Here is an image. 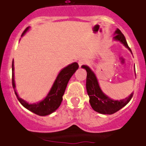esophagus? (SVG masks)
Returning <instances> with one entry per match:
<instances>
[{
    "mask_svg": "<svg viewBox=\"0 0 146 146\" xmlns=\"http://www.w3.org/2000/svg\"><path fill=\"white\" fill-rule=\"evenodd\" d=\"M86 63H87V61L84 59H81L78 60V65H79V67H82L83 64H85Z\"/></svg>",
    "mask_w": 146,
    "mask_h": 146,
    "instance_id": "1",
    "label": "esophagus"
}]
</instances>
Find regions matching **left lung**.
Listing matches in <instances>:
<instances>
[{
    "label": "left lung",
    "mask_w": 146,
    "mask_h": 146,
    "mask_svg": "<svg viewBox=\"0 0 146 146\" xmlns=\"http://www.w3.org/2000/svg\"><path fill=\"white\" fill-rule=\"evenodd\" d=\"M113 40L122 43L132 54L131 49L129 48L128 45L126 38L118 29H116L114 33ZM82 68L85 69L87 71L86 88H87V94L90 97V103L92 108L100 114H103V115H111L126 106L131 99L134 94L133 92H131V94H130V96L126 98L125 99H111V98L106 96L102 91L98 84L97 77L94 72L91 70V68L87 65H82Z\"/></svg>",
    "instance_id": "1"
}]
</instances>
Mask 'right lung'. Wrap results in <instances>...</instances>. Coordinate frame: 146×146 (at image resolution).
Segmentation results:
<instances>
[{"mask_svg":"<svg viewBox=\"0 0 146 146\" xmlns=\"http://www.w3.org/2000/svg\"><path fill=\"white\" fill-rule=\"evenodd\" d=\"M30 29V27H27L23 33V36ZM12 86L15 90V95L20 103L26 109L29 111H32L33 113L40 116H46L52 114L57 110L62 101V96L64 93L65 89L68 85L70 78L75 73L78 68V64L77 62H73L68 64L65 68L62 69L57 76L51 88L45 98L42 101L36 103H29L28 101L22 99L17 94L16 91V86L15 82V67H14V61L12 62Z\"/></svg>","mask_w":146,"mask_h":146,"instance_id":"right-lung-1","label":"right lung"}]
</instances>
